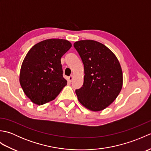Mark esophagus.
<instances>
[{
    "instance_id": "esophagus-1",
    "label": "esophagus",
    "mask_w": 151,
    "mask_h": 151,
    "mask_svg": "<svg viewBox=\"0 0 151 151\" xmlns=\"http://www.w3.org/2000/svg\"><path fill=\"white\" fill-rule=\"evenodd\" d=\"M73 75L69 76V78H68V81H69V82H71V81H73Z\"/></svg>"
}]
</instances>
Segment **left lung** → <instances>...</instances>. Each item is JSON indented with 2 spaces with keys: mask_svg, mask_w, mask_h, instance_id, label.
<instances>
[{
  "mask_svg": "<svg viewBox=\"0 0 151 151\" xmlns=\"http://www.w3.org/2000/svg\"><path fill=\"white\" fill-rule=\"evenodd\" d=\"M74 47L84 66V84L76 90L78 100L89 110H103L115 100L123 87L120 63L110 49L98 41L81 40Z\"/></svg>",
  "mask_w": 151,
  "mask_h": 151,
  "instance_id": "left-lung-1",
  "label": "left lung"
}]
</instances>
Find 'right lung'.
Returning a JSON list of instances; mask_svg holds the SVG:
<instances>
[{
	"mask_svg": "<svg viewBox=\"0 0 151 151\" xmlns=\"http://www.w3.org/2000/svg\"><path fill=\"white\" fill-rule=\"evenodd\" d=\"M69 41L49 39L35 45L22 63L19 82L24 94L37 105L53 101L67 85L61 58L71 47Z\"/></svg>",
	"mask_w": 151,
	"mask_h": 151,
	"instance_id": "1",
	"label": "right lung"
}]
</instances>
